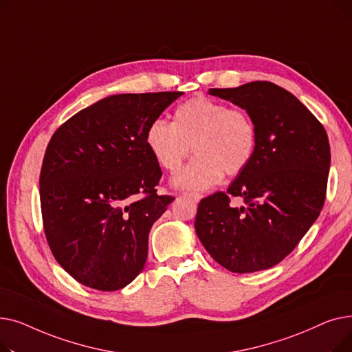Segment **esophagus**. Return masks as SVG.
Returning a JSON list of instances; mask_svg holds the SVG:
<instances>
[{"mask_svg": "<svg viewBox=\"0 0 352 352\" xmlns=\"http://www.w3.org/2000/svg\"><path fill=\"white\" fill-rule=\"evenodd\" d=\"M186 197L191 198L194 202H199V201H201V198H202V195H201V194H197V192H190V194H186Z\"/></svg>", "mask_w": 352, "mask_h": 352, "instance_id": "obj_1", "label": "esophagus"}]
</instances>
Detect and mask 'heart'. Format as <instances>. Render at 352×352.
I'll list each match as a JSON object with an SVG mask.
<instances>
[{"label": "heart", "instance_id": "obj_1", "mask_svg": "<svg viewBox=\"0 0 352 352\" xmlns=\"http://www.w3.org/2000/svg\"><path fill=\"white\" fill-rule=\"evenodd\" d=\"M145 144L164 170L175 173L191 151L194 160L173 182L182 190L201 191L227 175L247 168L256 146V126L239 108L198 96L178 105L173 122L154 120L145 131Z\"/></svg>", "mask_w": 352, "mask_h": 352}]
</instances>
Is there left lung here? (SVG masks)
I'll return each mask as SVG.
<instances>
[{
  "label": "left lung",
  "instance_id": "1",
  "mask_svg": "<svg viewBox=\"0 0 352 352\" xmlns=\"http://www.w3.org/2000/svg\"><path fill=\"white\" fill-rule=\"evenodd\" d=\"M208 92L247 111L256 126V146L227 192L201 199L195 232L232 272L271 268L298 245L322 210L331 162L327 133L297 97L272 82ZM232 196L246 206H232Z\"/></svg>",
  "mask_w": 352,
  "mask_h": 352
}]
</instances>
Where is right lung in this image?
Returning <instances> with one entry per match:
<instances>
[{
  "instance_id": "add662e5",
  "label": "right lung",
  "mask_w": 352,
  "mask_h": 352,
  "mask_svg": "<svg viewBox=\"0 0 352 352\" xmlns=\"http://www.w3.org/2000/svg\"><path fill=\"white\" fill-rule=\"evenodd\" d=\"M181 94L111 96L51 137L40 175L44 232L55 260L82 285L121 289L144 270L148 234L174 201L157 194L162 173L145 131Z\"/></svg>"
}]
</instances>
